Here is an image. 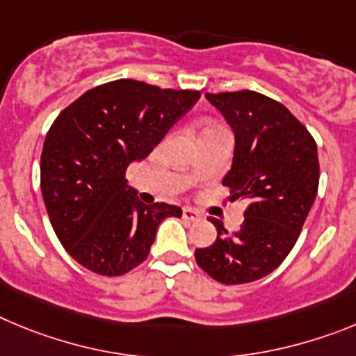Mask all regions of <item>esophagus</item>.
Returning a JSON list of instances; mask_svg holds the SVG:
<instances>
[{
  "mask_svg": "<svg viewBox=\"0 0 356 356\" xmlns=\"http://www.w3.org/2000/svg\"><path fill=\"white\" fill-rule=\"evenodd\" d=\"M182 218L188 220V222H197V220L202 218V214L197 213L195 209H191V207H184V209H182Z\"/></svg>",
  "mask_w": 356,
  "mask_h": 356,
  "instance_id": "esophagus-1",
  "label": "esophagus"
}]
</instances>
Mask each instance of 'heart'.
Returning <instances> with one entry per match:
<instances>
[{
	"label": "heart",
	"mask_w": 356,
	"mask_h": 356,
	"mask_svg": "<svg viewBox=\"0 0 356 356\" xmlns=\"http://www.w3.org/2000/svg\"><path fill=\"white\" fill-rule=\"evenodd\" d=\"M211 127V126H209ZM209 127H204V129H209ZM204 129H202V131H204Z\"/></svg>",
	"instance_id": "heart-1"
}]
</instances>
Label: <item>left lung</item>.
Returning a JSON list of instances; mask_svg holds the SVG:
<instances>
[{
    "instance_id": "1",
    "label": "left lung",
    "mask_w": 356,
    "mask_h": 356,
    "mask_svg": "<svg viewBox=\"0 0 356 356\" xmlns=\"http://www.w3.org/2000/svg\"><path fill=\"white\" fill-rule=\"evenodd\" d=\"M236 133L232 168L222 184L230 200H246L239 230L207 218L218 238L195 259L225 286L248 284L284 262L307 220L319 186L318 145L282 102L254 90L206 94Z\"/></svg>"
}]
</instances>
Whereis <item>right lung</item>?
Masks as SVG:
<instances>
[{
  "instance_id": "1",
  "label": "right lung",
  "mask_w": 356,
  "mask_h": 356,
  "mask_svg": "<svg viewBox=\"0 0 356 356\" xmlns=\"http://www.w3.org/2000/svg\"><path fill=\"white\" fill-rule=\"evenodd\" d=\"M200 97L136 79L104 83L54 118L40 156V188L51 225L83 268L120 277L142 264L159 223L179 206L143 204L126 184L143 159Z\"/></svg>"
}]
</instances>
